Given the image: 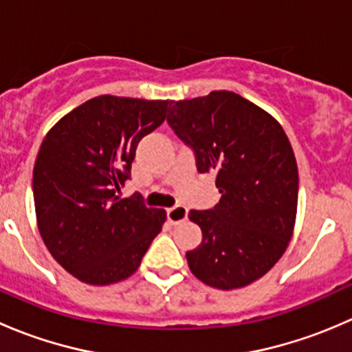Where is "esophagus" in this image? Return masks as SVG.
Returning a JSON list of instances; mask_svg holds the SVG:
<instances>
[{
  "label": "esophagus",
  "instance_id": "obj_1",
  "mask_svg": "<svg viewBox=\"0 0 352 352\" xmlns=\"http://www.w3.org/2000/svg\"><path fill=\"white\" fill-rule=\"evenodd\" d=\"M187 208H184V206H175V208H170L166 209V219H168V223H172V225H179V223H182L184 219H187Z\"/></svg>",
  "mask_w": 352,
  "mask_h": 352
}]
</instances>
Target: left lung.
<instances>
[{"label":"left lung","mask_w":352,"mask_h":352,"mask_svg":"<svg viewBox=\"0 0 352 352\" xmlns=\"http://www.w3.org/2000/svg\"><path fill=\"white\" fill-rule=\"evenodd\" d=\"M166 122L196 155L201 173L214 172L221 199L189 212L202 242L187 252L189 269L218 289L248 286L271 271L293 236L298 166L281 124L233 91L173 102Z\"/></svg>","instance_id":"1"}]
</instances>
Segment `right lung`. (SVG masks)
Here are the masks:
<instances>
[{
  "label": "right lung",
  "mask_w": 352,
  "mask_h": 352,
  "mask_svg": "<svg viewBox=\"0 0 352 352\" xmlns=\"http://www.w3.org/2000/svg\"><path fill=\"white\" fill-rule=\"evenodd\" d=\"M168 105L100 95L66 113L42 141L32 184L38 232L58 264L87 285L133 276L162 232L163 209L117 192L138 143L162 126Z\"/></svg>",
  "instance_id": "obj_1"
}]
</instances>
